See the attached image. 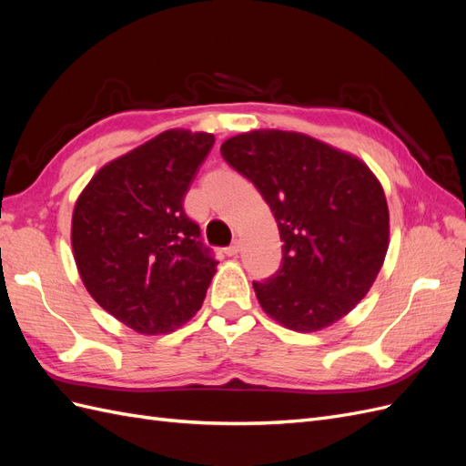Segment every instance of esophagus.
<instances>
[{
	"instance_id": "34e87169",
	"label": "esophagus",
	"mask_w": 466,
	"mask_h": 466,
	"mask_svg": "<svg viewBox=\"0 0 466 466\" xmlns=\"http://www.w3.org/2000/svg\"><path fill=\"white\" fill-rule=\"evenodd\" d=\"M238 250H241V245L233 243V245H229L228 248H225V255H228V257H237Z\"/></svg>"
}]
</instances>
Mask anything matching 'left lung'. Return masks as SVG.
Listing matches in <instances>:
<instances>
[{
	"label": "left lung",
	"instance_id": "left-lung-1",
	"mask_svg": "<svg viewBox=\"0 0 466 466\" xmlns=\"http://www.w3.org/2000/svg\"><path fill=\"white\" fill-rule=\"evenodd\" d=\"M221 155L258 188L284 241L279 270L252 281L264 313L298 332L348 315L371 289L389 248L387 198L371 168L284 130L233 136Z\"/></svg>",
	"mask_w": 466,
	"mask_h": 466
}]
</instances>
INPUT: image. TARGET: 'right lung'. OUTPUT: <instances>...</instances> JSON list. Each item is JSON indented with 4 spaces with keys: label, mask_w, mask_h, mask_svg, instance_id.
<instances>
[{
    "label": "right lung",
    "mask_w": 466,
    "mask_h": 466,
    "mask_svg": "<svg viewBox=\"0 0 466 466\" xmlns=\"http://www.w3.org/2000/svg\"><path fill=\"white\" fill-rule=\"evenodd\" d=\"M214 134L167 130L106 163L74 208L83 286L139 334H167L204 303L218 262L182 208Z\"/></svg>",
    "instance_id": "add662e5"
}]
</instances>
